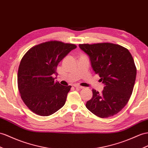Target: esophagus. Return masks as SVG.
Instances as JSON below:
<instances>
[{
	"mask_svg": "<svg viewBox=\"0 0 148 148\" xmlns=\"http://www.w3.org/2000/svg\"><path fill=\"white\" fill-rule=\"evenodd\" d=\"M74 88L75 89H83V88H84V87L81 86H79V85H75L74 86Z\"/></svg>",
	"mask_w": 148,
	"mask_h": 148,
	"instance_id": "obj_1",
	"label": "esophagus"
}]
</instances>
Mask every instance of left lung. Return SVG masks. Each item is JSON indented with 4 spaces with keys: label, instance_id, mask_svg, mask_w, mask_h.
Here are the masks:
<instances>
[{
    "label": "left lung",
    "instance_id": "obj_1",
    "mask_svg": "<svg viewBox=\"0 0 148 148\" xmlns=\"http://www.w3.org/2000/svg\"><path fill=\"white\" fill-rule=\"evenodd\" d=\"M89 56L94 71L104 84L101 93L92 89L86 106L96 116L106 118L120 112L133 90L136 67L128 49L109 42L79 45Z\"/></svg>",
    "mask_w": 148,
    "mask_h": 148
}]
</instances>
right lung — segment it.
Segmentation results:
<instances>
[{
	"label": "right lung",
	"instance_id": "right-lung-1",
	"mask_svg": "<svg viewBox=\"0 0 148 148\" xmlns=\"http://www.w3.org/2000/svg\"><path fill=\"white\" fill-rule=\"evenodd\" d=\"M74 44L50 40L31 47L18 66L17 86L24 104L37 115L47 116L66 103L71 86H62L52 77L59 62L73 49Z\"/></svg>",
	"mask_w": 148,
	"mask_h": 148
}]
</instances>
